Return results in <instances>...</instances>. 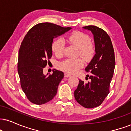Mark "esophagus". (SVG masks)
Segmentation results:
<instances>
[{"label":"esophagus","instance_id":"esophagus-1","mask_svg":"<svg viewBox=\"0 0 131 131\" xmlns=\"http://www.w3.org/2000/svg\"><path fill=\"white\" fill-rule=\"evenodd\" d=\"M64 76H65L66 77H71V75L70 74H68V73H64Z\"/></svg>","mask_w":131,"mask_h":131}]
</instances>
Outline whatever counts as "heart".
Here are the masks:
<instances>
[{"instance_id": "b5f03b06", "label": "heart", "mask_w": 131, "mask_h": 131, "mask_svg": "<svg viewBox=\"0 0 131 131\" xmlns=\"http://www.w3.org/2000/svg\"><path fill=\"white\" fill-rule=\"evenodd\" d=\"M64 40L70 43L79 48V55L89 62L95 54V46L90 42V37L85 33L80 31H74L68 35ZM62 38L56 39L52 44V51L57 57H61L64 52V41ZM84 62L81 58L68 59L59 64L62 70L69 73H74L83 66Z\"/></svg>"}]
</instances>
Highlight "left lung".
Returning a JSON list of instances; mask_svg holds the SVG:
<instances>
[{
	"mask_svg": "<svg viewBox=\"0 0 131 131\" xmlns=\"http://www.w3.org/2000/svg\"><path fill=\"white\" fill-rule=\"evenodd\" d=\"M94 35L95 55L85 68L90 82L86 83L79 80L74 91L77 102L86 108H93L100 106L110 93V83L115 65V54L111 40L107 33L94 25L83 26Z\"/></svg>",
	"mask_w": 131,
	"mask_h": 131,
	"instance_id": "8db88e82",
	"label": "left lung"
}]
</instances>
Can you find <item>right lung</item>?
Segmentation results:
<instances>
[{
	"mask_svg": "<svg viewBox=\"0 0 131 131\" xmlns=\"http://www.w3.org/2000/svg\"><path fill=\"white\" fill-rule=\"evenodd\" d=\"M71 29L50 22L40 23L25 36L19 49L17 71L21 89L32 103L43 105L57 94L64 73L54 69L52 74L45 75L43 71L52 56L54 38Z\"/></svg>",
	"mask_w": 131,
	"mask_h": 131,
	"instance_id": "add662e5",
	"label": "right lung"
}]
</instances>
